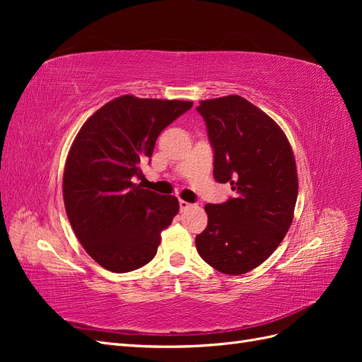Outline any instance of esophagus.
I'll list each match as a JSON object with an SVG mask.
<instances>
[{"mask_svg": "<svg viewBox=\"0 0 362 362\" xmlns=\"http://www.w3.org/2000/svg\"><path fill=\"white\" fill-rule=\"evenodd\" d=\"M192 206V204L190 202H187V201H182V199H180V210L181 211H185V210H189V208Z\"/></svg>", "mask_w": 362, "mask_h": 362, "instance_id": "obj_1", "label": "esophagus"}]
</instances>
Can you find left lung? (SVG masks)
I'll list each match as a JSON object with an SVG mask.
<instances>
[{"label": "left lung", "instance_id": "obj_1", "mask_svg": "<svg viewBox=\"0 0 362 362\" xmlns=\"http://www.w3.org/2000/svg\"><path fill=\"white\" fill-rule=\"evenodd\" d=\"M214 151V180L234 198L206 204L208 225L196 235L201 258L226 275L262 264L286 237L298 199V170L281 127L238 95L201 101Z\"/></svg>", "mask_w": 362, "mask_h": 362}]
</instances>
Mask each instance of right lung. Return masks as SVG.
<instances>
[{
  "mask_svg": "<svg viewBox=\"0 0 362 362\" xmlns=\"http://www.w3.org/2000/svg\"><path fill=\"white\" fill-rule=\"evenodd\" d=\"M192 101L119 96L96 110L76 134L64 164L63 199L76 238L98 264L125 273L156 257L161 231L178 214L172 194L161 196L133 177L151 158L156 140Z\"/></svg>",
  "mask_w": 362,
  "mask_h": 362,
  "instance_id": "1",
  "label": "right lung"
}]
</instances>
